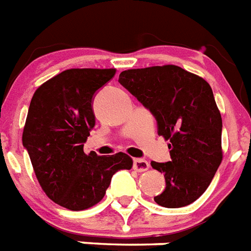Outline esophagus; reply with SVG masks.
<instances>
[{
	"label": "esophagus",
	"mask_w": 251,
	"mask_h": 251,
	"mask_svg": "<svg viewBox=\"0 0 251 251\" xmlns=\"http://www.w3.org/2000/svg\"><path fill=\"white\" fill-rule=\"evenodd\" d=\"M149 162L145 159H141V158H136L133 159V168H135L137 172H144L149 170Z\"/></svg>",
	"instance_id": "esophagus-1"
}]
</instances>
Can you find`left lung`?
<instances>
[{"instance_id": "1", "label": "left lung", "mask_w": 251, "mask_h": 251, "mask_svg": "<svg viewBox=\"0 0 251 251\" xmlns=\"http://www.w3.org/2000/svg\"><path fill=\"white\" fill-rule=\"evenodd\" d=\"M119 83L157 119L158 135L170 140L171 160L151 162L166 188L154 201L184 207L201 197L222 163V115L206 80L179 66L123 71Z\"/></svg>"}]
</instances>
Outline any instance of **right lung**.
I'll list each match as a JSON object with an SVG mask.
<instances>
[{
  "label": "right lung",
  "instance_id": "add662e5",
  "mask_svg": "<svg viewBox=\"0 0 251 251\" xmlns=\"http://www.w3.org/2000/svg\"><path fill=\"white\" fill-rule=\"evenodd\" d=\"M115 69H71L36 89L23 129V146L45 194L72 211L97 205L119 170H131L126 153L100 157L84 153L96 124L94 93L115 75Z\"/></svg>",
  "mask_w": 251,
  "mask_h": 251
}]
</instances>
